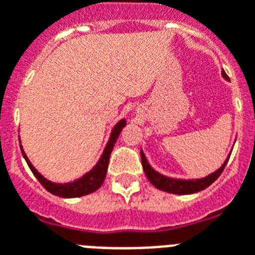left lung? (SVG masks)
Masks as SVG:
<instances>
[{
	"mask_svg": "<svg viewBox=\"0 0 255 255\" xmlns=\"http://www.w3.org/2000/svg\"><path fill=\"white\" fill-rule=\"evenodd\" d=\"M222 76L225 78H228L226 73L222 72ZM229 158H230V154L226 158V161L224 162V165L218 169L217 171L209 174L208 177L199 179H177V178H170V177H165V175L159 174L158 171H155L153 167L150 166L147 159H146L143 151L141 150V161L142 166H143V171H145L146 177L149 179L153 186H155L159 190L167 191V193H173V194H193V193H197V191H201L203 189H206L212 185L214 181H216L224 171L226 163H228Z\"/></svg>",
	"mask_w": 255,
	"mask_h": 255,
	"instance_id": "8db88e82",
	"label": "left lung"
}]
</instances>
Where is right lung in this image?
Segmentation results:
<instances>
[{
    "instance_id": "right-lung-1",
    "label": "right lung",
    "mask_w": 255,
    "mask_h": 255,
    "mask_svg": "<svg viewBox=\"0 0 255 255\" xmlns=\"http://www.w3.org/2000/svg\"><path fill=\"white\" fill-rule=\"evenodd\" d=\"M125 120H121L117 125L114 126L113 130H112V134H110L109 141L106 143L105 150H104V153L101 155L100 161L96 163V166L93 167L89 173H86L84 177H81V178L76 179V181H73V182L54 183L52 182V181H49V179L42 177L38 171L35 170V167L31 165V162L29 161L26 154H25V151L22 150V146H21V151H22L23 158H25L26 163L29 165V167H30L31 173L34 174L35 178L38 179L39 183H41L49 193H52V194L54 195H58V197H62V198H76V197H82V195L90 194L93 191H96L97 189H100L101 185L105 181L112 150H113L114 143L117 141V138L120 137V134H121L122 129L125 128Z\"/></svg>"
}]
</instances>
